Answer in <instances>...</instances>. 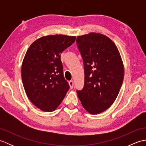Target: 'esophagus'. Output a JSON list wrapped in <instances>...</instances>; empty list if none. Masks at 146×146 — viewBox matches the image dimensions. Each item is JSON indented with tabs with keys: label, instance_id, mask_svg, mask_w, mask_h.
I'll use <instances>...</instances> for the list:
<instances>
[{
	"label": "esophagus",
	"instance_id": "esophagus-1",
	"mask_svg": "<svg viewBox=\"0 0 146 146\" xmlns=\"http://www.w3.org/2000/svg\"><path fill=\"white\" fill-rule=\"evenodd\" d=\"M68 83H69V85H70V88L72 89L73 88V85H74V83H73V81H72V80H70V81L68 82Z\"/></svg>",
	"mask_w": 146,
	"mask_h": 146
}]
</instances>
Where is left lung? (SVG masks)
<instances>
[{"label": "left lung", "instance_id": "1", "mask_svg": "<svg viewBox=\"0 0 146 146\" xmlns=\"http://www.w3.org/2000/svg\"><path fill=\"white\" fill-rule=\"evenodd\" d=\"M76 44L83 58L85 84L77 90L83 108L98 114L109 108L122 86L124 68L116 45L107 36L90 33L77 37Z\"/></svg>", "mask_w": 146, "mask_h": 146}]
</instances>
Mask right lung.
<instances>
[{
	"mask_svg": "<svg viewBox=\"0 0 146 146\" xmlns=\"http://www.w3.org/2000/svg\"><path fill=\"white\" fill-rule=\"evenodd\" d=\"M75 36H43L33 42L22 64V80L29 100L44 111L56 109L70 88L64 78L61 54Z\"/></svg>",
	"mask_w": 146,
	"mask_h": 146,
	"instance_id": "right-lung-1",
	"label": "right lung"
}]
</instances>
